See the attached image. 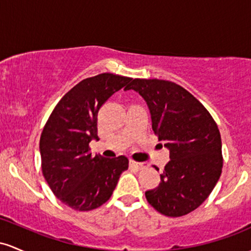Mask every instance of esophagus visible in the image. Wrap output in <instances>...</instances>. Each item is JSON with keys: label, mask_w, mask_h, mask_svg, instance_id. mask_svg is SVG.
<instances>
[{"label": "esophagus", "mask_w": 251, "mask_h": 251, "mask_svg": "<svg viewBox=\"0 0 251 251\" xmlns=\"http://www.w3.org/2000/svg\"><path fill=\"white\" fill-rule=\"evenodd\" d=\"M130 167L137 168V170H143V168L148 167V165L145 162H136L134 160H130Z\"/></svg>", "instance_id": "esophagus-1"}]
</instances>
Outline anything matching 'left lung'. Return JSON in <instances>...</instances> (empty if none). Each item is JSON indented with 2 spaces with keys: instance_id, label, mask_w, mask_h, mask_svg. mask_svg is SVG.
<instances>
[{
  "instance_id": "8db88e82",
  "label": "left lung",
  "mask_w": 251,
  "mask_h": 251,
  "mask_svg": "<svg viewBox=\"0 0 251 251\" xmlns=\"http://www.w3.org/2000/svg\"><path fill=\"white\" fill-rule=\"evenodd\" d=\"M142 96L151 128L170 149L160 184L146 192L147 201L167 217L199 207L212 192L223 168L221 133L209 111L192 94L173 81L131 80L126 90Z\"/></svg>"
}]
</instances>
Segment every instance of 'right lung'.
Instances as JSON below:
<instances>
[{
	"label": "right lung",
	"instance_id": "obj_1",
	"mask_svg": "<svg viewBox=\"0 0 251 251\" xmlns=\"http://www.w3.org/2000/svg\"><path fill=\"white\" fill-rule=\"evenodd\" d=\"M131 78L100 73L79 81L59 100L40 137L41 170L47 184L65 205L91 211L109 201L129 160L121 155L92 156L89 143L98 140L97 115Z\"/></svg>",
	"mask_w": 251,
	"mask_h": 251
}]
</instances>
